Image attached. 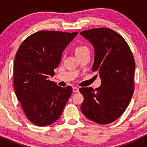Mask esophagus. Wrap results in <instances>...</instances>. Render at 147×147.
Masks as SVG:
<instances>
[{
    "label": "esophagus",
    "instance_id": "obj_1",
    "mask_svg": "<svg viewBox=\"0 0 147 147\" xmlns=\"http://www.w3.org/2000/svg\"><path fill=\"white\" fill-rule=\"evenodd\" d=\"M72 90H73V92H79V88H77L76 86L73 87V88H72Z\"/></svg>",
    "mask_w": 147,
    "mask_h": 147
}]
</instances>
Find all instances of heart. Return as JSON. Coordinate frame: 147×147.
I'll list each match as a JSON object with an SVG mask.
<instances>
[{
	"label": "heart",
	"mask_w": 147,
	"mask_h": 147,
	"mask_svg": "<svg viewBox=\"0 0 147 147\" xmlns=\"http://www.w3.org/2000/svg\"><path fill=\"white\" fill-rule=\"evenodd\" d=\"M86 50H89L86 45H79V46H77V48H75V54L76 55H78V54L82 53V52H83L84 51H86Z\"/></svg>",
	"instance_id": "b5f03b06"
}]
</instances>
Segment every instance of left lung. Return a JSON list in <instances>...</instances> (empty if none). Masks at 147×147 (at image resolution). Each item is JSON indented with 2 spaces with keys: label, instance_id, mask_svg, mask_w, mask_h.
Listing matches in <instances>:
<instances>
[{
  "label": "left lung",
  "instance_id": "obj_1",
  "mask_svg": "<svg viewBox=\"0 0 147 147\" xmlns=\"http://www.w3.org/2000/svg\"><path fill=\"white\" fill-rule=\"evenodd\" d=\"M95 50L92 71L99 72L101 86L81 88L84 97L81 110L97 124L114 122L123 114L134 91V58L124 38L109 28L81 32Z\"/></svg>",
  "mask_w": 147,
  "mask_h": 147
}]
</instances>
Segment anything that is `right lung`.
Listing matches in <instances>:
<instances>
[{"label":"right lung","instance_id":"obj_1","mask_svg":"<svg viewBox=\"0 0 147 147\" xmlns=\"http://www.w3.org/2000/svg\"><path fill=\"white\" fill-rule=\"evenodd\" d=\"M78 32L39 31L28 36L18 48L14 62V86L16 97L28 119L45 126L56 122L72 92L49 77L59 65L64 49Z\"/></svg>","mask_w":147,"mask_h":147}]
</instances>
